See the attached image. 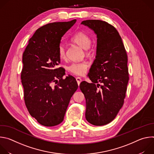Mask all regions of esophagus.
Returning a JSON list of instances; mask_svg holds the SVG:
<instances>
[{
    "instance_id": "34e87169",
    "label": "esophagus",
    "mask_w": 154,
    "mask_h": 154,
    "mask_svg": "<svg viewBox=\"0 0 154 154\" xmlns=\"http://www.w3.org/2000/svg\"><path fill=\"white\" fill-rule=\"evenodd\" d=\"M76 80H77V83H78V85H79L80 83L82 82V79L80 77H76Z\"/></svg>"
}]
</instances>
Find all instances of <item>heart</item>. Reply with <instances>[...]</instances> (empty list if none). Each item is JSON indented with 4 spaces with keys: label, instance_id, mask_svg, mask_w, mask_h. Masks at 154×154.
<instances>
[{
    "label": "heart",
    "instance_id": "b5f03b06",
    "mask_svg": "<svg viewBox=\"0 0 154 154\" xmlns=\"http://www.w3.org/2000/svg\"><path fill=\"white\" fill-rule=\"evenodd\" d=\"M71 41L86 50L89 49L91 44V38L87 34L82 32H79L75 33L71 38ZM58 54L59 57L62 60H64L66 58V51L65 46L63 45H60L59 46ZM88 68V64L87 63L80 62L71 64L68 66V69L72 74L82 76L86 74Z\"/></svg>",
    "mask_w": 154,
    "mask_h": 154
}]
</instances>
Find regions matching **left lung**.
Wrapping results in <instances>:
<instances>
[{"label":"left lung","mask_w":154,"mask_h":154,"mask_svg":"<svg viewBox=\"0 0 154 154\" xmlns=\"http://www.w3.org/2000/svg\"><path fill=\"white\" fill-rule=\"evenodd\" d=\"M97 35L96 59L88 77L80 88L86 99L85 117L101 126L112 122L122 108L129 79L127 55L121 37L114 26L100 20L82 22Z\"/></svg>","instance_id":"1"}]
</instances>
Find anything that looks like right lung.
Returning a JSON list of instances; mask_svg holds the SVG:
<instances>
[{"label": "right lung", "instance_id": "add662e5", "mask_svg": "<svg viewBox=\"0 0 154 154\" xmlns=\"http://www.w3.org/2000/svg\"><path fill=\"white\" fill-rule=\"evenodd\" d=\"M76 22H57L38 29L23 55L20 78L25 104L41 125L52 127L64 119L70 99L78 88L75 79H63L58 49L61 37Z\"/></svg>", "mask_w": 154, "mask_h": 154}]
</instances>
